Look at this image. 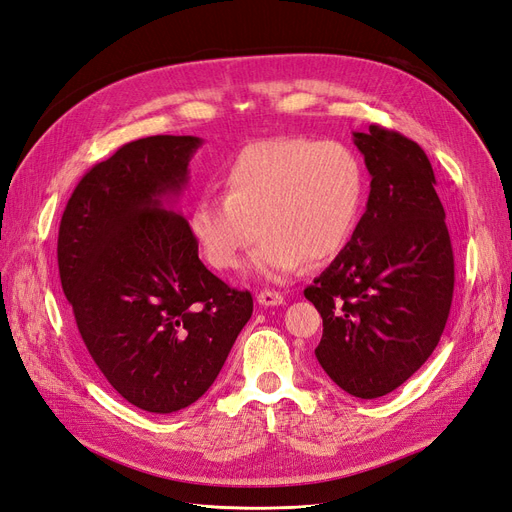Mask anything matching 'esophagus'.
<instances>
[{"instance_id": "34e87169", "label": "esophagus", "mask_w": 512, "mask_h": 512, "mask_svg": "<svg viewBox=\"0 0 512 512\" xmlns=\"http://www.w3.org/2000/svg\"><path fill=\"white\" fill-rule=\"evenodd\" d=\"M257 304H259V306H266V308L282 306V304H285V297H282L278 291L266 289V291H261V293L257 295Z\"/></svg>"}]
</instances>
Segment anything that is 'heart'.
I'll return each instance as SVG.
<instances>
[{
    "label": "heart",
    "mask_w": 512,
    "mask_h": 512,
    "mask_svg": "<svg viewBox=\"0 0 512 512\" xmlns=\"http://www.w3.org/2000/svg\"><path fill=\"white\" fill-rule=\"evenodd\" d=\"M221 183L223 196L200 194L187 215L204 261L236 270L259 232L249 272L285 280L344 249L363 208L365 168L344 143L274 137L242 147Z\"/></svg>",
    "instance_id": "obj_1"
}]
</instances>
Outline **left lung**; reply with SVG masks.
<instances>
[{
    "label": "left lung",
    "instance_id": "left-lung-1",
    "mask_svg": "<svg viewBox=\"0 0 512 512\" xmlns=\"http://www.w3.org/2000/svg\"><path fill=\"white\" fill-rule=\"evenodd\" d=\"M352 137L371 175L365 215L304 295L323 316L320 367L348 394L377 399L437 348L453 297V251L424 149L380 126Z\"/></svg>",
    "mask_w": 512,
    "mask_h": 512
}]
</instances>
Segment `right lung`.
<instances>
[{"label":"right lung","mask_w":512,"mask_h":512,"mask_svg":"<svg viewBox=\"0 0 512 512\" xmlns=\"http://www.w3.org/2000/svg\"><path fill=\"white\" fill-rule=\"evenodd\" d=\"M200 137L156 135L92 166L65 206L59 274L75 325L107 382L149 413H175L213 386L253 314L204 268L175 204Z\"/></svg>","instance_id":"add662e5"}]
</instances>
